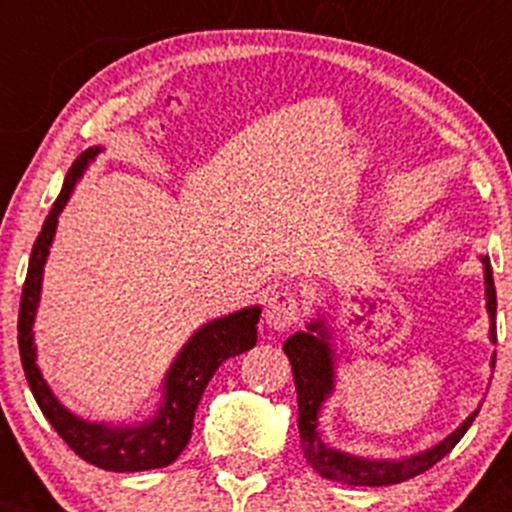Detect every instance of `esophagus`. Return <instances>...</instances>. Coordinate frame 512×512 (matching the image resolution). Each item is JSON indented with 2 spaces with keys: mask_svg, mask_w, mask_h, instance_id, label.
I'll list each match as a JSON object with an SVG mask.
<instances>
[{
  "mask_svg": "<svg viewBox=\"0 0 512 512\" xmlns=\"http://www.w3.org/2000/svg\"><path fill=\"white\" fill-rule=\"evenodd\" d=\"M299 317H302V302H299L297 292H292V289H277V292L270 294L265 309V322L272 329L285 332L287 327L299 322Z\"/></svg>",
  "mask_w": 512,
  "mask_h": 512,
  "instance_id": "obj_1",
  "label": "esophagus"
}]
</instances>
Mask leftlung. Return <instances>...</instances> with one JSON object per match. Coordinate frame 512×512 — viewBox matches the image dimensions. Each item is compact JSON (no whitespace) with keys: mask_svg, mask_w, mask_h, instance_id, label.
I'll return each mask as SVG.
<instances>
[{"mask_svg":"<svg viewBox=\"0 0 512 512\" xmlns=\"http://www.w3.org/2000/svg\"><path fill=\"white\" fill-rule=\"evenodd\" d=\"M485 270V307L490 314V342L498 339L495 334V285H493V270H490V260L483 257ZM329 334L324 329L322 319L309 324L307 332H297L285 342V354L289 356V364L294 371V386H297V404H299V441H302L304 458L309 466L319 473L322 478L339 480L347 485H394L401 480H409L421 476L428 468L436 466L443 456L453 451L463 433L471 428L476 421V414H471L451 436L443 438L438 446L428 448V451L416 453V456L401 458H359L352 453H342L337 448L327 446L322 441V433L317 431L319 409L327 401V396L334 391V356L329 349ZM490 364L495 366V354Z\"/></svg>","mask_w":512,"mask_h":512,"instance_id":"8db88e82","label":"left lung"}]
</instances>
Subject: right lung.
I'll return each instance as SVG.
<instances>
[{
  "label": "right lung",
  "instance_id": "1",
  "mask_svg": "<svg viewBox=\"0 0 512 512\" xmlns=\"http://www.w3.org/2000/svg\"><path fill=\"white\" fill-rule=\"evenodd\" d=\"M98 153H101V148H89L71 165L64 188H61L59 198H56L54 208H51L49 218L44 220V227H41L32 247L27 282L22 289V304H19V356H22L24 374H27L29 389H32L41 414L46 416V421L56 428V433L64 438L66 446L76 456H81L91 466L103 468V471H151V468L170 466L188 446L195 409H198L205 386L213 379L218 366L232 356L255 347L260 307H247L235 314H227V317L213 319L190 337V342L185 344L183 352L178 354V359L165 374L163 404L151 421H143L141 426L111 428L106 423H89L66 411L51 394L49 384L41 379V371L36 366L32 327L36 304H39L44 262L56 232V220H59L64 205L69 203L76 180L84 175L86 165Z\"/></svg>",
  "mask_w": 512,
  "mask_h": 512
}]
</instances>
